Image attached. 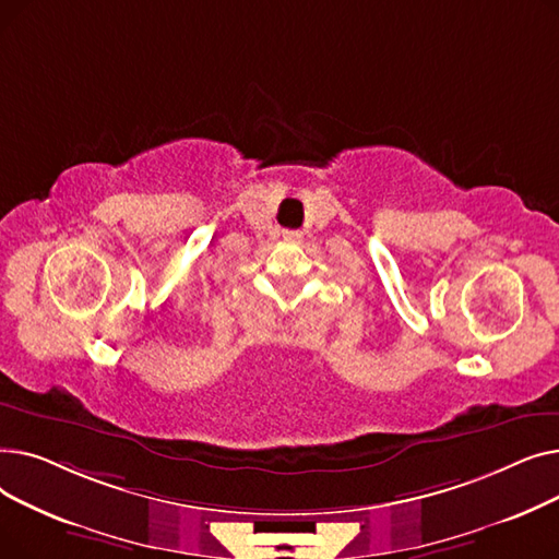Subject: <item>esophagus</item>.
<instances>
[{
  "label": "esophagus",
  "mask_w": 559,
  "mask_h": 559,
  "mask_svg": "<svg viewBox=\"0 0 559 559\" xmlns=\"http://www.w3.org/2000/svg\"><path fill=\"white\" fill-rule=\"evenodd\" d=\"M283 238H285V242H301V233L299 230H283Z\"/></svg>",
  "instance_id": "34e87169"
}]
</instances>
